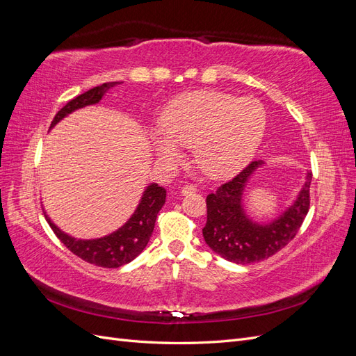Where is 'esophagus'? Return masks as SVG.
I'll return each instance as SVG.
<instances>
[{
	"label": "esophagus",
	"mask_w": 356,
	"mask_h": 356,
	"mask_svg": "<svg viewBox=\"0 0 356 356\" xmlns=\"http://www.w3.org/2000/svg\"><path fill=\"white\" fill-rule=\"evenodd\" d=\"M196 190H197L196 186H193V184H186V186L181 187L182 195H191V193H195Z\"/></svg>",
	"instance_id": "34e87169"
}]
</instances>
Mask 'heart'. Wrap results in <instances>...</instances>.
<instances>
[{"mask_svg":"<svg viewBox=\"0 0 356 356\" xmlns=\"http://www.w3.org/2000/svg\"><path fill=\"white\" fill-rule=\"evenodd\" d=\"M266 111L255 99L200 90L172 102L153 129L152 141L161 161L175 163L187 145L199 169L212 178H227L239 172L260 147L266 131Z\"/></svg>","mask_w":356,"mask_h":356,"instance_id":"b5f03b06","label":"heart"}]
</instances>
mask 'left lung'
I'll return each instance as SVG.
<instances>
[{"label": "left lung", "instance_id": "left-lung-1", "mask_svg": "<svg viewBox=\"0 0 356 356\" xmlns=\"http://www.w3.org/2000/svg\"><path fill=\"white\" fill-rule=\"evenodd\" d=\"M263 165L261 160L252 161L207 197L208 220L202 229L204 242L213 252L236 264L261 261L281 251L294 239L309 212L312 172H307L297 199L277 218L260 224L248 217L243 209L246 184Z\"/></svg>", "mask_w": 356, "mask_h": 356}]
</instances>
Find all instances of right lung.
Wrapping results in <instances>:
<instances>
[{"instance_id": "obj_1", "label": "right lung", "mask_w": 356, "mask_h": 356, "mask_svg": "<svg viewBox=\"0 0 356 356\" xmlns=\"http://www.w3.org/2000/svg\"><path fill=\"white\" fill-rule=\"evenodd\" d=\"M117 84L120 83H104L79 95L77 98L71 99L63 108H60V111H58V114L53 118V122L50 124V129L55 127L62 118H65L75 110L84 108V106L88 105L98 104L104 98V95ZM165 202L166 190L156 184V182H153V184H149L144 190L143 197L139 200V204L132 213V217L129 218L120 229L99 239H75L65 232H62L58 225L50 220L46 212L44 217L51 230L58 236V239L65 245L72 254L80 257L81 260L90 264L106 268H115L131 263L144 251V248L147 246L154 230L157 213L165 204Z\"/></svg>"}]
</instances>
